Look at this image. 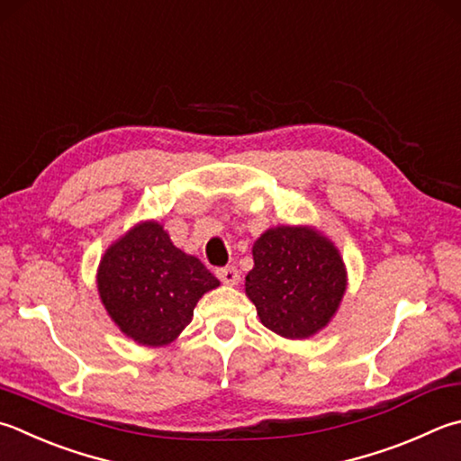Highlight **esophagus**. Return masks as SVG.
<instances>
[{
  "instance_id": "esophagus-1",
  "label": "esophagus",
  "mask_w": 461,
  "mask_h": 461,
  "mask_svg": "<svg viewBox=\"0 0 461 461\" xmlns=\"http://www.w3.org/2000/svg\"><path fill=\"white\" fill-rule=\"evenodd\" d=\"M216 276H219L224 285H239L240 281V273L237 271V267H222L216 271Z\"/></svg>"
}]
</instances>
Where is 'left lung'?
<instances>
[{"mask_svg": "<svg viewBox=\"0 0 461 461\" xmlns=\"http://www.w3.org/2000/svg\"><path fill=\"white\" fill-rule=\"evenodd\" d=\"M245 293L267 329L309 339L331 323L347 291V268L335 242L309 224L267 229L253 245Z\"/></svg>", "mask_w": 461, "mask_h": 461, "instance_id": "8db88e82", "label": "left lung"}]
</instances>
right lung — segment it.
<instances>
[{
    "label": "right lung",
    "instance_id": "obj_1",
    "mask_svg": "<svg viewBox=\"0 0 461 461\" xmlns=\"http://www.w3.org/2000/svg\"><path fill=\"white\" fill-rule=\"evenodd\" d=\"M219 285L201 260L175 247L158 221H140L112 242L95 273L108 317L144 347L178 339L196 303Z\"/></svg>",
    "mask_w": 461,
    "mask_h": 461
}]
</instances>
